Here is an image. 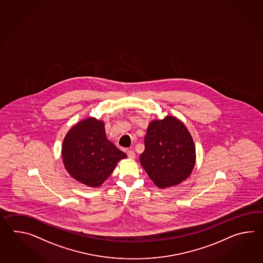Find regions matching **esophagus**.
<instances>
[{"mask_svg": "<svg viewBox=\"0 0 263 263\" xmlns=\"http://www.w3.org/2000/svg\"><path fill=\"white\" fill-rule=\"evenodd\" d=\"M127 154H128V157H129V159H134L135 158V152L134 151H132V149H129V151H127Z\"/></svg>", "mask_w": 263, "mask_h": 263, "instance_id": "esophagus-1", "label": "esophagus"}]
</instances>
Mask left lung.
I'll return each mask as SVG.
<instances>
[{"label": "left lung", "mask_w": 263, "mask_h": 263, "mask_svg": "<svg viewBox=\"0 0 263 263\" xmlns=\"http://www.w3.org/2000/svg\"><path fill=\"white\" fill-rule=\"evenodd\" d=\"M140 162L160 188L187 179L195 166L196 148L183 123L174 117L152 121L146 129Z\"/></svg>", "instance_id": "obj_1"}]
</instances>
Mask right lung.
I'll return each instance as SVG.
<instances>
[{
    "label": "right lung",
    "mask_w": 263,
    "mask_h": 263,
    "mask_svg": "<svg viewBox=\"0 0 263 263\" xmlns=\"http://www.w3.org/2000/svg\"><path fill=\"white\" fill-rule=\"evenodd\" d=\"M64 165L73 179L99 187L112 174L123 151L107 139L104 124L96 118L79 122L67 133L62 147Z\"/></svg>",
    "instance_id": "right-lung-1"
}]
</instances>
